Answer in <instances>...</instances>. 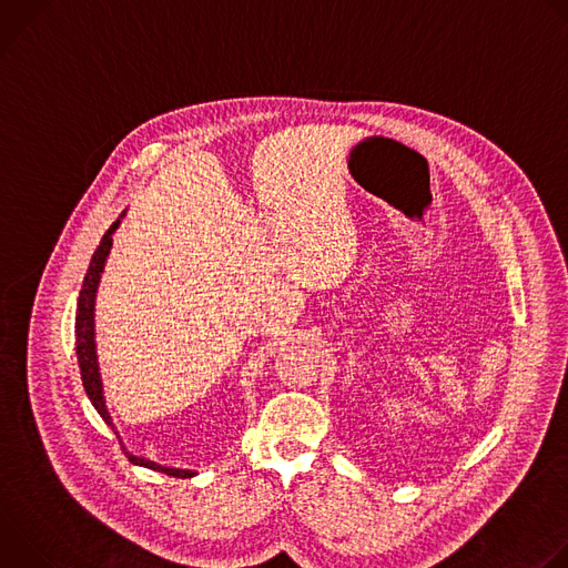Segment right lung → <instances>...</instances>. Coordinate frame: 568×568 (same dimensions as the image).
<instances>
[{
    "label": "right lung",
    "instance_id": "right-lung-1",
    "mask_svg": "<svg viewBox=\"0 0 568 568\" xmlns=\"http://www.w3.org/2000/svg\"><path fill=\"white\" fill-rule=\"evenodd\" d=\"M125 211L119 215V220L105 231L101 245L97 247L85 281H83V290H80L78 296V307H75V355H78V366H80V377H83V386L85 393L90 397V402L94 404V409L101 414V418L105 420V425L112 427V432L119 438V432L110 418V412L105 407V395H103V379H101V368H99V355H97V331H94V310H97V292L101 285V274L105 270L110 250H112V235L119 229L121 220H123ZM121 440V438H119ZM125 456L130 458V463L154 469V471H164L169 476H180V478H191L197 471L193 469H180V467H169V465H161L156 460H150L145 456H136L132 452L125 449V445L121 443Z\"/></svg>",
    "mask_w": 568,
    "mask_h": 568
}]
</instances>
